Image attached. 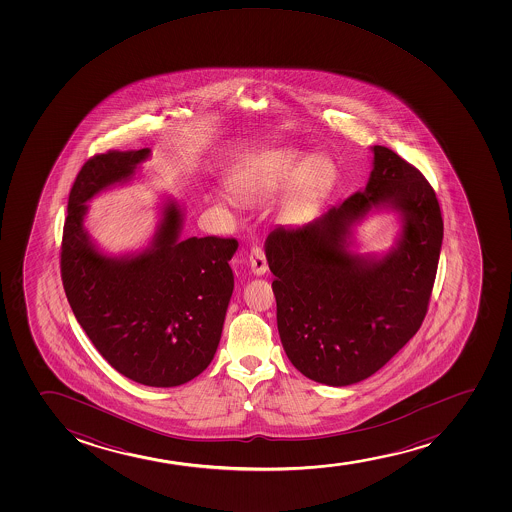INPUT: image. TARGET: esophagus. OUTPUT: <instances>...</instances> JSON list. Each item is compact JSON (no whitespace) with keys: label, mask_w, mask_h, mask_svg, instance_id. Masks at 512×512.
<instances>
[{"label":"esophagus","mask_w":512,"mask_h":512,"mask_svg":"<svg viewBox=\"0 0 512 512\" xmlns=\"http://www.w3.org/2000/svg\"><path fill=\"white\" fill-rule=\"evenodd\" d=\"M249 266H251V271H253L254 275H258V277L265 275L266 270H268V263H266L265 251L261 247H251Z\"/></svg>","instance_id":"1"}]
</instances>
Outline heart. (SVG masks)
<instances>
[{"label": "heart", "instance_id": "obj_1", "mask_svg": "<svg viewBox=\"0 0 512 512\" xmlns=\"http://www.w3.org/2000/svg\"><path fill=\"white\" fill-rule=\"evenodd\" d=\"M335 179V165L324 153L292 147L273 148L244 160L230 172L229 191L242 201H261L282 194L287 217H299L316 205Z\"/></svg>", "mask_w": 512, "mask_h": 512}]
</instances>
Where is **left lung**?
Masks as SVG:
<instances>
[{
    "label": "left lung",
    "mask_w": 512,
    "mask_h": 512,
    "mask_svg": "<svg viewBox=\"0 0 512 512\" xmlns=\"http://www.w3.org/2000/svg\"><path fill=\"white\" fill-rule=\"evenodd\" d=\"M364 191L307 224L277 227L265 242L283 350L297 371L328 386L364 381L422 326L441 254V208L422 172L374 145ZM399 213L384 255L351 251L372 211Z\"/></svg>",
    "instance_id": "obj_1"
}]
</instances>
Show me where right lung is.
I'll return each mask as SVG.
<instances>
[{
  "instance_id": "1",
  "label": "right lung",
  "mask_w": 512,
  "mask_h": 512,
  "mask_svg": "<svg viewBox=\"0 0 512 512\" xmlns=\"http://www.w3.org/2000/svg\"><path fill=\"white\" fill-rule=\"evenodd\" d=\"M150 155V148L111 150L85 162L68 198L61 278L78 323L119 374L174 388L200 376L217 352L239 244L215 235L183 239V208L169 196L145 249L102 253L85 227L87 203L130 183Z\"/></svg>"
}]
</instances>
